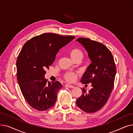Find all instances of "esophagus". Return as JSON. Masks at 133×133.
Returning <instances> with one entry per match:
<instances>
[{"instance_id": "obj_1", "label": "esophagus", "mask_w": 133, "mask_h": 133, "mask_svg": "<svg viewBox=\"0 0 133 133\" xmlns=\"http://www.w3.org/2000/svg\"><path fill=\"white\" fill-rule=\"evenodd\" d=\"M65 86H66V87H69V88H71L74 87V86L71 85H69V84H66V85H65Z\"/></svg>"}]
</instances>
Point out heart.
Segmentation results:
<instances>
[{"label": "heart", "mask_w": 133, "mask_h": 133, "mask_svg": "<svg viewBox=\"0 0 133 133\" xmlns=\"http://www.w3.org/2000/svg\"><path fill=\"white\" fill-rule=\"evenodd\" d=\"M69 54L74 60L76 59H81L83 56V52L81 49L78 47H74L69 50ZM77 73L73 72H67L64 74V78L68 82H74L77 78Z\"/></svg>", "instance_id": "obj_1"}]
</instances>
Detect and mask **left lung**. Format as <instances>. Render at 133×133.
<instances>
[{"label":"left lung","instance_id":"left-lung-1","mask_svg":"<svg viewBox=\"0 0 133 133\" xmlns=\"http://www.w3.org/2000/svg\"><path fill=\"white\" fill-rule=\"evenodd\" d=\"M86 49L92 63L81 80L83 84L92 83L88 92L83 88L81 96L76 100L77 106L87 113L101 109L107 102L114 86L116 73L112 54L102 44L86 38L76 40Z\"/></svg>","mask_w":133,"mask_h":133}]
</instances>
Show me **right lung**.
<instances>
[{
	"instance_id": "add662e5",
	"label": "right lung",
	"mask_w": 133,
	"mask_h": 133,
	"mask_svg": "<svg viewBox=\"0 0 133 133\" xmlns=\"http://www.w3.org/2000/svg\"><path fill=\"white\" fill-rule=\"evenodd\" d=\"M74 38L46 33L24 44L17 60V76L21 92L32 108L44 111L54 105L62 85L58 81L47 82L45 70L52 65L60 49Z\"/></svg>"
}]
</instances>
